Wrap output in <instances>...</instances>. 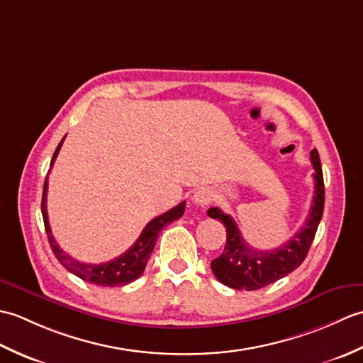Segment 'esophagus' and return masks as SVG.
<instances>
[{"mask_svg":"<svg viewBox=\"0 0 363 363\" xmlns=\"http://www.w3.org/2000/svg\"><path fill=\"white\" fill-rule=\"evenodd\" d=\"M212 199H213L212 191L207 190V189H198L194 194V196H191V201H194L196 206H201V207L209 204Z\"/></svg>","mask_w":363,"mask_h":363,"instance_id":"34e87169","label":"esophagus"}]
</instances>
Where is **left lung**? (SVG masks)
Here are the masks:
<instances>
[{
	"instance_id": "obj_1",
	"label": "left lung",
	"mask_w": 363,
	"mask_h": 363,
	"mask_svg": "<svg viewBox=\"0 0 363 363\" xmlns=\"http://www.w3.org/2000/svg\"><path fill=\"white\" fill-rule=\"evenodd\" d=\"M313 165L315 191L311 213L306 223L290 240L279 248L272 251H259L243 240L235 221L230 215L225 213L218 207H211L207 215L211 218L220 220L226 228L225 250L217 259L211 262L215 277L235 290H259L262 287L282 279L303 264L315 233L323 217L325 209V182H323V169L317 150L311 151Z\"/></svg>"
}]
</instances>
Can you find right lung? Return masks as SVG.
Wrapping results in <instances>:
<instances>
[{"mask_svg":"<svg viewBox=\"0 0 363 363\" xmlns=\"http://www.w3.org/2000/svg\"><path fill=\"white\" fill-rule=\"evenodd\" d=\"M62 142L64 138L60 140L56 151H54V156L51 159V167L57 157ZM46 190H48V177H46L45 186H43L42 215H43L46 235H48V242L54 256L57 257V260L68 269V272L81 277L82 281L94 285H99V287H120V285H126L129 282L135 281L137 277H140L146 267V262H148L151 252L154 250V245H156L160 229L169 225V223L176 221L177 218H181L184 212H186V201H182L181 204L173 207L172 211H168L165 213L159 215V217L152 218L142 230V234L137 238V242L130 246L126 252H123L121 256H118L117 259H113L111 262H106V264L89 265L68 256L64 250H60L57 242L54 240V237L51 234L50 221H48V212H46Z\"/></svg>","mask_w":363,"mask_h":363,"instance_id":"right-lung-1","label":"right lung"}]
</instances>
